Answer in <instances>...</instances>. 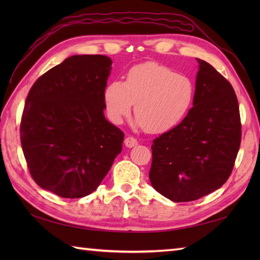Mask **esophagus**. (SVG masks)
I'll return each instance as SVG.
<instances>
[{"label": "esophagus", "mask_w": 260, "mask_h": 260, "mask_svg": "<svg viewBox=\"0 0 260 260\" xmlns=\"http://www.w3.org/2000/svg\"><path fill=\"white\" fill-rule=\"evenodd\" d=\"M124 143H125L126 147H129V148H131V147H134V146L137 145V141L134 139V137H132V136L126 137Z\"/></svg>", "instance_id": "obj_1"}]
</instances>
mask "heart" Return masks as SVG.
<instances>
[{"instance_id": "obj_1", "label": "heart", "mask_w": 260, "mask_h": 260, "mask_svg": "<svg viewBox=\"0 0 260 260\" xmlns=\"http://www.w3.org/2000/svg\"><path fill=\"white\" fill-rule=\"evenodd\" d=\"M194 86L186 76L156 62L135 66L124 82L112 81L104 92L109 119L121 124L135 104V123L153 134L172 129L192 106Z\"/></svg>"}]
</instances>
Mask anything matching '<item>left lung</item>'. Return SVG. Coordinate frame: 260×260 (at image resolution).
Listing matches in <instances>:
<instances>
[{
  "mask_svg": "<svg viewBox=\"0 0 260 260\" xmlns=\"http://www.w3.org/2000/svg\"><path fill=\"white\" fill-rule=\"evenodd\" d=\"M197 61L193 107L152 145L151 184L173 202L198 200L221 187L233 171L241 141L233 86L211 64Z\"/></svg>",
  "mask_w": 260,
  "mask_h": 260,
  "instance_id": "1",
  "label": "left lung"
}]
</instances>
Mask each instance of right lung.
<instances>
[{
  "label": "right lung",
  "instance_id": "right-lung-1",
  "mask_svg": "<svg viewBox=\"0 0 260 260\" xmlns=\"http://www.w3.org/2000/svg\"><path fill=\"white\" fill-rule=\"evenodd\" d=\"M112 63L102 54H76L30 89L21 145L32 178L43 190L68 199L90 194L121 152L124 133L104 115Z\"/></svg>",
  "mask_w": 260,
  "mask_h": 260
}]
</instances>
